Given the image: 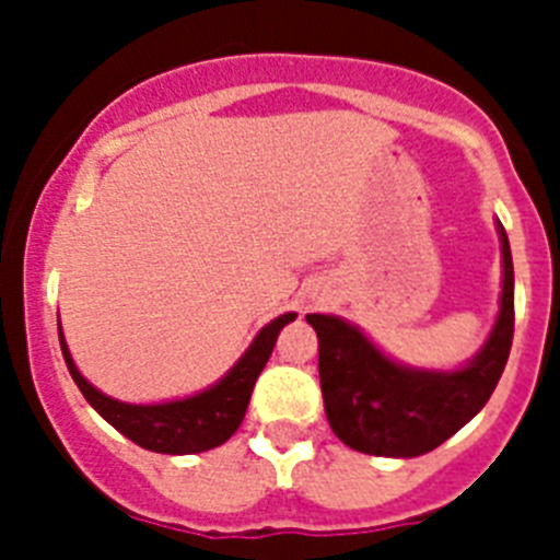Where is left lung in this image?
Here are the masks:
<instances>
[{"label":"left lung","mask_w":560,"mask_h":560,"mask_svg":"<svg viewBox=\"0 0 560 560\" xmlns=\"http://www.w3.org/2000/svg\"><path fill=\"white\" fill-rule=\"evenodd\" d=\"M502 244V294L491 334L477 355L452 370L395 361L359 325L334 314H308L319 339V384L336 438L375 457H420L446 443L488 404L513 341V257Z\"/></svg>","instance_id":"left-lung-1"}]
</instances>
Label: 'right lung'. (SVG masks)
I'll return each mask as SVG.
<instances>
[{
  "label": "right lung",
  "mask_w": 560,
  "mask_h": 560,
  "mask_svg": "<svg viewBox=\"0 0 560 560\" xmlns=\"http://www.w3.org/2000/svg\"><path fill=\"white\" fill-rule=\"evenodd\" d=\"M296 314L277 316L266 328L257 330L244 355L221 375L215 384H210L201 393H192L187 398L160 400V404H126L112 395L101 393L95 384H89L81 375L78 364L72 361V353L67 348L63 330L58 325V339H61V353L67 361L69 375L83 393V398L92 404L103 420H108L120 434L133 440L137 446L148 448L156 454H199L221 446L232 434L237 432L244 420L246 407H249L252 389L266 368L275 341L280 330L289 323H294Z\"/></svg>",
  "instance_id": "1"
}]
</instances>
